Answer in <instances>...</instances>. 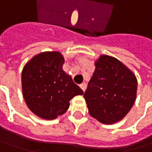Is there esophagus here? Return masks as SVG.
<instances>
[{
	"instance_id": "obj_1",
	"label": "esophagus",
	"mask_w": 152,
	"mask_h": 152,
	"mask_svg": "<svg viewBox=\"0 0 152 152\" xmlns=\"http://www.w3.org/2000/svg\"><path fill=\"white\" fill-rule=\"evenodd\" d=\"M80 88L82 89V91H85V89H86V84H85V83H82V84L80 85Z\"/></svg>"
}]
</instances>
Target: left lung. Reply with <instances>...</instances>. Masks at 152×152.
I'll return each instance as SVG.
<instances>
[{
	"mask_svg": "<svg viewBox=\"0 0 152 152\" xmlns=\"http://www.w3.org/2000/svg\"><path fill=\"white\" fill-rule=\"evenodd\" d=\"M84 97L89 113L105 124L122 120L134 104L137 79L130 69L113 56L102 55Z\"/></svg>",
	"mask_w": 152,
	"mask_h": 152,
	"instance_id": "obj_1",
	"label": "left lung"
}]
</instances>
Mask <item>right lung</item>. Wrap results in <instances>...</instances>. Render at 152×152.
I'll use <instances>...</instances> for the list:
<instances>
[{
  "label": "right lung",
  "instance_id": "right-lung-1",
  "mask_svg": "<svg viewBox=\"0 0 152 152\" xmlns=\"http://www.w3.org/2000/svg\"><path fill=\"white\" fill-rule=\"evenodd\" d=\"M64 57L58 51L34 56L23 67L22 91L28 107L39 118L52 120L64 114L69 101L84 92L62 69Z\"/></svg>",
  "mask_w": 152,
  "mask_h": 152
}]
</instances>
